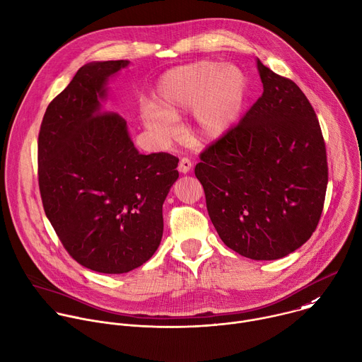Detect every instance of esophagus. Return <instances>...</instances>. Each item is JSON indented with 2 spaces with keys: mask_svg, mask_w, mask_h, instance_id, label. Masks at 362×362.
I'll use <instances>...</instances> for the list:
<instances>
[{
  "mask_svg": "<svg viewBox=\"0 0 362 362\" xmlns=\"http://www.w3.org/2000/svg\"><path fill=\"white\" fill-rule=\"evenodd\" d=\"M192 166H193V163H192V160H190L189 158H182L180 162H179V172H182V173H189L190 169H192Z\"/></svg>",
  "mask_w": 362,
  "mask_h": 362,
  "instance_id": "esophagus-1",
  "label": "esophagus"
}]
</instances>
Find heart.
Wrapping results in <instances>:
<instances>
[{
	"label": "heart",
	"instance_id": "obj_1",
	"mask_svg": "<svg viewBox=\"0 0 362 362\" xmlns=\"http://www.w3.org/2000/svg\"><path fill=\"white\" fill-rule=\"evenodd\" d=\"M247 93L245 74L234 65L199 61L177 66L159 81L156 103H144L146 128L168 139L176 132V120L193 110L194 131L202 141L220 138L237 119Z\"/></svg>",
	"mask_w": 362,
	"mask_h": 362
}]
</instances>
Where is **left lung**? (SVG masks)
Segmentation results:
<instances>
[{
    "instance_id": "obj_1",
    "label": "left lung",
    "mask_w": 362,
    "mask_h": 362,
    "mask_svg": "<svg viewBox=\"0 0 362 362\" xmlns=\"http://www.w3.org/2000/svg\"><path fill=\"white\" fill-rule=\"evenodd\" d=\"M263 93L200 153L194 175L223 243L252 260H277L315 231L328 165L314 107L288 78L257 59Z\"/></svg>"
}]
</instances>
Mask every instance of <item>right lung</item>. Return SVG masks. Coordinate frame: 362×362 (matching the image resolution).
I'll list each match as a JSON object with an SVG mask.
<instances>
[{
	"mask_svg": "<svg viewBox=\"0 0 362 362\" xmlns=\"http://www.w3.org/2000/svg\"><path fill=\"white\" fill-rule=\"evenodd\" d=\"M128 61L79 68L47 107L38 135L42 206L69 256L105 274L146 263L163 234L162 206L179 159L141 155L127 120L100 110L106 79Z\"/></svg>",
	"mask_w": 362,
	"mask_h": 362,
	"instance_id": "1",
	"label": "right lung"
}]
</instances>
